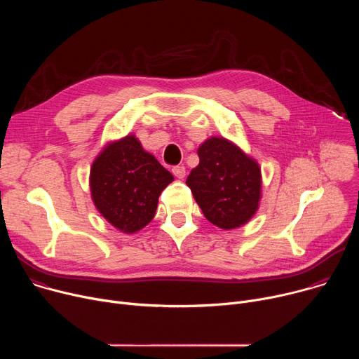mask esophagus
I'll return each mask as SVG.
<instances>
[{"label": "esophagus", "mask_w": 359, "mask_h": 359, "mask_svg": "<svg viewBox=\"0 0 359 359\" xmlns=\"http://www.w3.org/2000/svg\"><path fill=\"white\" fill-rule=\"evenodd\" d=\"M172 173H173L176 177L183 179V177L186 176V169H184V166H175V168L172 169Z\"/></svg>", "instance_id": "1"}]
</instances>
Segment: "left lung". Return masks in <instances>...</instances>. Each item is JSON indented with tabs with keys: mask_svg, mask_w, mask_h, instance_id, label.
Here are the masks:
<instances>
[{
	"mask_svg": "<svg viewBox=\"0 0 359 359\" xmlns=\"http://www.w3.org/2000/svg\"><path fill=\"white\" fill-rule=\"evenodd\" d=\"M198 166L186 184L204 217L230 230L245 224L259 209L262 170L231 142L210 137L198 150Z\"/></svg>",
	"mask_w": 359,
	"mask_h": 359,
	"instance_id": "1",
	"label": "left lung"
}]
</instances>
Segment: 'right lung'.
Returning a JSON list of instances; mask_svg holds the SVG:
<instances>
[{
    "mask_svg": "<svg viewBox=\"0 0 359 359\" xmlns=\"http://www.w3.org/2000/svg\"><path fill=\"white\" fill-rule=\"evenodd\" d=\"M173 176L129 135L108 144L90 169L96 209L123 233H135L155 217L158 200Z\"/></svg>",
    "mask_w": 359,
    "mask_h": 359,
    "instance_id": "add662e5",
    "label": "right lung"
}]
</instances>
